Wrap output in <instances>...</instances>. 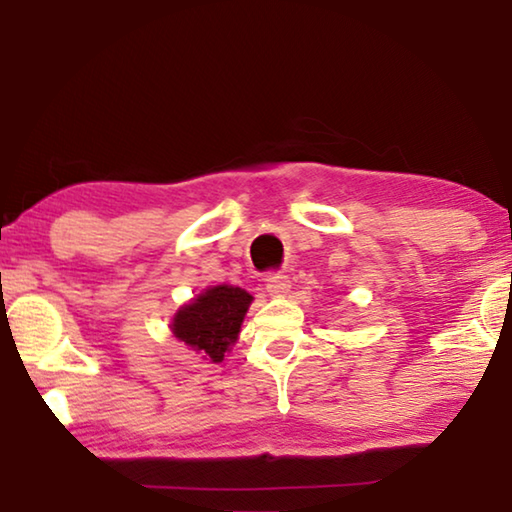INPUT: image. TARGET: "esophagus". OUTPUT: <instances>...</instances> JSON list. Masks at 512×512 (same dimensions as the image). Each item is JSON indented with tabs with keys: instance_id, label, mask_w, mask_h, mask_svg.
Returning a JSON list of instances; mask_svg holds the SVG:
<instances>
[{
	"instance_id": "obj_1",
	"label": "esophagus",
	"mask_w": 512,
	"mask_h": 512,
	"mask_svg": "<svg viewBox=\"0 0 512 512\" xmlns=\"http://www.w3.org/2000/svg\"><path fill=\"white\" fill-rule=\"evenodd\" d=\"M264 282H266L268 296H273V298H280V296H284V293H289V289H291V280L284 273H275V271L266 273Z\"/></svg>"
}]
</instances>
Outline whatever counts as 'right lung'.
<instances>
[{
    "instance_id": "right-lung-1",
    "label": "right lung",
    "mask_w": 512,
    "mask_h": 512,
    "mask_svg": "<svg viewBox=\"0 0 512 512\" xmlns=\"http://www.w3.org/2000/svg\"><path fill=\"white\" fill-rule=\"evenodd\" d=\"M253 296L239 287L219 284L205 289L173 316L171 332L178 341L201 352L203 359L221 363L230 345H235L241 323Z\"/></svg>"
}]
</instances>
